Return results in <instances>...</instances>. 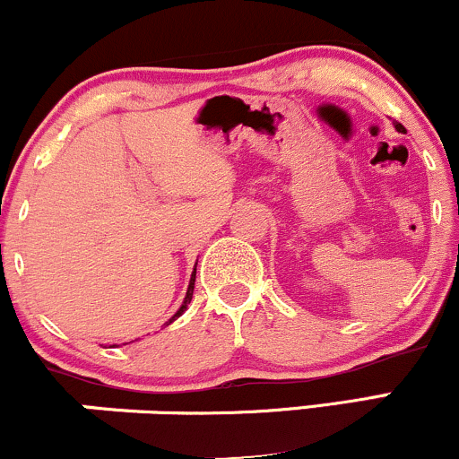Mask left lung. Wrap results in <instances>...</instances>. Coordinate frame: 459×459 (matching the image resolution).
<instances>
[{"mask_svg":"<svg viewBox=\"0 0 459 459\" xmlns=\"http://www.w3.org/2000/svg\"><path fill=\"white\" fill-rule=\"evenodd\" d=\"M394 129H397V131H402V134H403V131H405V127H403L402 123H394Z\"/></svg>","mask_w":459,"mask_h":459,"instance_id":"left-lung-1","label":"left lung"}]
</instances>
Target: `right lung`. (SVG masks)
Masks as SVG:
<instances>
[{
  "mask_svg": "<svg viewBox=\"0 0 459 459\" xmlns=\"http://www.w3.org/2000/svg\"><path fill=\"white\" fill-rule=\"evenodd\" d=\"M194 281H196V267H194V273H192V281H189V287H187V293H186V299H183V304H181V308L177 310L175 315H172L170 317V321H168V324H172V321H175L177 317H181L183 313H186V308H187V304L192 302V296H194ZM166 324V325H168Z\"/></svg>",
  "mask_w": 459,
  "mask_h": 459,
  "instance_id": "obj_1",
  "label": "right lung"
}]
</instances>
